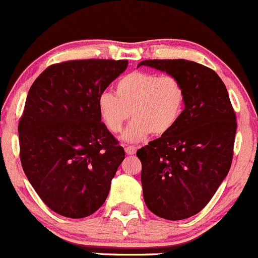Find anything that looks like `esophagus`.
<instances>
[{
	"instance_id": "1",
	"label": "esophagus",
	"mask_w": 258,
	"mask_h": 258,
	"mask_svg": "<svg viewBox=\"0 0 258 258\" xmlns=\"http://www.w3.org/2000/svg\"><path fill=\"white\" fill-rule=\"evenodd\" d=\"M125 152H126V154H128V155H133V154H136V152H137V147L127 146L125 148Z\"/></svg>"
}]
</instances>
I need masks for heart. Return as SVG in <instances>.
<instances>
[{
	"label": "heart",
	"instance_id": "1",
	"mask_svg": "<svg viewBox=\"0 0 258 258\" xmlns=\"http://www.w3.org/2000/svg\"><path fill=\"white\" fill-rule=\"evenodd\" d=\"M114 91L98 97L99 116L109 131L119 133L132 110L135 119L123 133L128 142L170 132L184 110L185 90L172 75L136 70L117 80Z\"/></svg>",
	"mask_w": 258,
	"mask_h": 258
}]
</instances>
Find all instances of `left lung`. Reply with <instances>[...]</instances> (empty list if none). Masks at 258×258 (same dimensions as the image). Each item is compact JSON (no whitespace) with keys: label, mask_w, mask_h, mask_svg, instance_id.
Here are the masks:
<instances>
[{"label":"left lung","mask_w":258,"mask_h":258,"mask_svg":"<svg viewBox=\"0 0 258 258\" xmlns=\"http://www.w3.org/2000/svg\"><path fill=\"white\" fill-rule=\"evenodd\" d=\"M141 65L166 72L185 90L176 126L137 152L148 209L165 220H184L209 204L229 172L235 111L223 81L205 65L185 59H148Z\"/></svg>","instance_id":"8db88e82"}]
</instances>
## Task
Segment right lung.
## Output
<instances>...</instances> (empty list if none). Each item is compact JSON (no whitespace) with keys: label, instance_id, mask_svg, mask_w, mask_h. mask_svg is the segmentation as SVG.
Returning <instances> with one entry per match:
<instances>
[{"label":"right lung","instance_id":"add662e5","mask_svg":"<svg viewBox=\"0 0 258 258\" xmlns=\"http://www.w3.org/2000/svg\"><path fill=\"white\" fill-rule=\"evenodd\" d=\"M128 61L52 64L35 80L18 125L23 170L52 211L84 218L104 204L125 150L98 111V97Z\"/></svg>","mask_w":258,"mask_h":258}]
</instances>
